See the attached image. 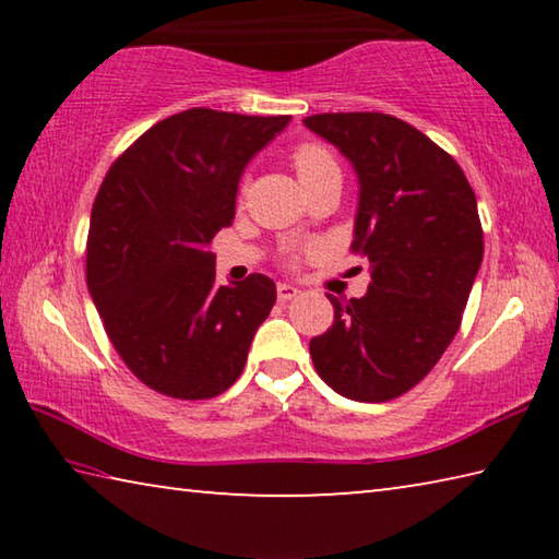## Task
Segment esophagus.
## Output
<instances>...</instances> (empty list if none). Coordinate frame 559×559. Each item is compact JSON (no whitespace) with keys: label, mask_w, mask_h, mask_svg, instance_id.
<instances>
[{"label":"esophagus","mask_w":559,"mask_h":559,"mask_svg":"<svg viewBox=\"0 0 559 559\" xmlns=\"http://www.w3.org/2000/svg\"><path fill=\"white\" fill-rule=\"evenodd\" d=\"M276 293H278V300H293V298L298 296L300 290H298L296 286H293V283H278Z\"/></svg>","instance_id":"1"}]
</instances>
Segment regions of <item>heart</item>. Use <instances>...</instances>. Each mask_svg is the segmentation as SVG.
<instances>
[{
	"label": "heart",
	"mask_w": 559,
	"mask_h": 559,
	"mask_svg": "<svg viewBox=\"0 0 559 559\" xmlns=\"http://www.w3.org/2000/svg\"><path fill=\"white\" fill-rule=\"evenodd\" d=\"M293 169L300 179V185L310 182V179L323 177L328 173H337V163L335 157L330 155V150L318 145V143H300L290 155Z\"/></svg>",
	"instance_id": "b5f03b06"
}]
</instances>
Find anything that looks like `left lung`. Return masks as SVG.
<instances>
[{
  "instance_id": "obj_1",
  "label": "left lung",
  "mask_w": 559,
  "mask_h": 559,
  "mask_svg": "<svg viewBox=\"0 0 559 559\" xmlns=\"http://www.w3.org/2000/svg\"><path fill=\"white\" fill-rule=\"evenodd\" d=\"M355 167L353 251L370 261L362 298H335L310 357L328 386L355 402H386L419 384L459 333L484 261L476 194L449 153L386 112H323L302 120Z\"/></svg>"
}]
</instances>
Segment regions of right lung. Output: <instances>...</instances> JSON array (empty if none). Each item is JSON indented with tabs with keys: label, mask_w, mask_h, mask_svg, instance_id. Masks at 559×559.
<instances>
[{
	"label": "right lung",
	"mask_w": 559,
	"mask_h": 559,
	"mask_svg": "<svg viewBox=\"0 0 559 559\" xmlns=\"http://www.w3.org/2000/svg\"><path fill=\"white\" fill-rule=\"evenodd\" d=\"M290 116L192 108L122 153L91 212L86 281L128 370L175 400H212L239 380L276 283L216 286V231L236 214L249 159Z\"/></svg>",
	"instance_id": "obj_1"
}]
</instances>
